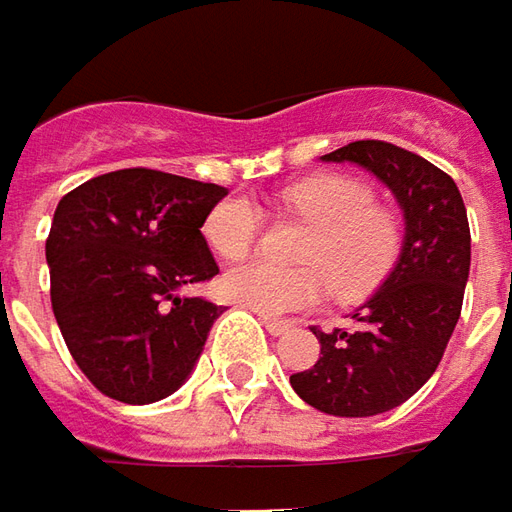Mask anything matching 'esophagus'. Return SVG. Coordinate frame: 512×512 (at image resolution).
<instances>
[{"label": "esophagus", "mask_w": 512, "mask_h": 512, "mask_svg": "<svg viewBox=\"0 0 512 512\" xmlns=\"http://www.w3.org/2000/svg\"><path fill=\"white\" fill-rule=\"evenodd\" d=\"M262 324L267 327L270 335H284L287 329L293 327V321H287V318H276V315H262Z\"/></svg>", "instance_id": "obj_1"}]
</instances>
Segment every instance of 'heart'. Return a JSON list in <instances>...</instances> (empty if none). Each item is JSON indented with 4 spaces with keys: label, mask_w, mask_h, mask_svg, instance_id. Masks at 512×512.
Returning a JSON list of instances; mask_svg holds the SVG:
<instances>
[{
    "label": "heart",
    "mask_w": 512,
    "mask_h": 512,
    "mask_svg": "<svg viewBox=\"0 0 512 512\" xmlns=\"http://www.w3.org/2000/svg\"><path fill=\"white\" fill-rule=\"evenodd\" d=\"M281 205L312 225L301 248V267L245 262L225 273V293L250 310L279 315L310 307L327 290L358 298L392 270L400 248V225L372 188L352 177H312L281 191ZM262 231V216L245 197L216 202L205 219L211 248L225 259H242Z\"/></svg>",
    "instance_id": "heart-1"
}]
</instances>
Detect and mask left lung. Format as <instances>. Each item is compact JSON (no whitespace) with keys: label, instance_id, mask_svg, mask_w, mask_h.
Segmentation results:
<instances>
[{"label":"left lung","instance_id":"left-lung-1","mask_svg":"<svg viewBox=\"0 0 512 512\" xmlns=\"http://www.w3.org/2000/svg\"><path fill=\"white\" fill-rule=\"evenodd\" d=\"M324 160L358 163L389 185L406 239L389 279L352 315L355 327H312L321 355L290 383L324 414L372 417L406 403L440 366L471 270L468 211L442 168L386 140H355Z\"/></svg>","mask_w":512,"mask_h":512}]
</instances>
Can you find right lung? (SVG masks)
Returning <instances> with one entry per match:
<instances>
[{
  "label": "right lung",
  "mask_w": 512,
  "mask_h": 512,
  "mask_svg": "<svg viewBox=\"0 0 512 512\" xmlns=\"http://www.w3.org/2000/svg\"><path fill=\"white\" fill-rule=\"evenodd\" d=\"M225 194L120 168L61 197L44 245L50 301L72 360L101 394L146 406L191 375L222 307L177 290L219 273L200 228Z\"/></svg>",
  "instance_id": "obj_1"
}]
</instances>
